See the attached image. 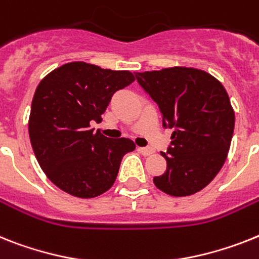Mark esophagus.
<instances>
[{"label": "esophagus", "instance_id": "esophagus-1", "mask_svg": "<svg viewBox=\"0 0 259 259\" xmlns=\"http://www.w3.org/2000/svg\"><path fill=\"white\" fill-rule=\"evenodd\" d=\"M138 151H140L142 155L147 156V155H151L154 153V150L151 147H138Z\"/></svg>", "mask_w": 259, "mask_h": 259}]
</instances>
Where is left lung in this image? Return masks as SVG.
I'll use <instances>...</instances> for the list:
<instances>
[{"mask_svg": "<svg viewBox=\"0 0 259 259\" xmlns=\"http://www.w3.org/2000/svg\"><path fill=\"white\" fill-rule=\"evenodd\" d=\"M137 81L158 104L163 127L174 129L164 174L153 182L167 195L190 196L207 187L227 159L234 110L227 91L205 71L171 67L137 72Z\"/></svg>", "mask_w": 259, "mask_h": 259, "instance_id": "left-lung-1", "label": "left lung"}]
</instances>
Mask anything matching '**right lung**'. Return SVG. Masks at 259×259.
Masks as SVG:
<instances>
[{
    "mask_svg": "<svg viewBox=\"0 0 259 259\" xmlns=\"http://www.w3.org/2000/svg\"><path fill=\"white\" fill-rule=\"evenodd\" d=\"M134 80L129 71L72 62L39 82L30 112V141L46 177L62 191L91 199L113 186L122 156L136 145L129 138L95 133L91 122H100L113 95Z\"/></svg>",
    "mask_w": 259,
    "mask_h": 259,
    "instance_id": "add662e5",
    "label": "right lung"
}]
</instances>
